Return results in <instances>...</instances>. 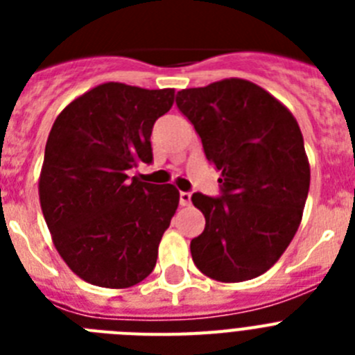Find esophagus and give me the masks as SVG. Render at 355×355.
Listing matches in <instances>:
<instances>
[{"mask_svg": "<svg viewBox=\"0 0 355 355\" xmlns=\"http://www.w3.org/2000/svg\"><path fill=\"white\" fill-rule=\"evenodd\" d=\"M190 199H192L190 192H180V205L181 206H188V205H190Z\"/></svg>", "mask_w": 355, "mask_h": 355, "instance_id": "esophagus-1", "label": "esophagus"}]
</instances>
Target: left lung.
<instances>
[{"mask_svg": "<svg viewBox=\"0 0 355 355\" xmlns=\"http://www.w3.org/2000/svg\"><path fill=\"white\" fill-rule=\"evenodd\" d=\"M175 103L222 172V197L192 196L206 218L190 243L193 263L220 283L258 277L283 256L302 220L311 171L299 122L241 78L184 89Z\"/></svg>", "mask_w": 355, "mask_h": 355, "instance_id": "8db88e82", "label": "left lung"}]
</instances>
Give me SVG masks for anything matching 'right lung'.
I'll list each match as a JSON object with an SVG mask.
<instances>
[{
  "label": "right lung",
  "mask_w": 355,
  "mask_h": 355,
  "mask_svg": "<svg viewBox=\"0 0 355 355\" xmlns=\"http://www.w3.org/2000/svg\"><path fill=\"white\" fill-rule=\"evenodd\" d=\"M172 105L174 89L108 81L72 99L53 122L40 208L60 258L87 283L121 290L155 268L180 192L128 171L153 159V126Z\"/></svg>",
  "instance_id": "1"
}]
</instances>
